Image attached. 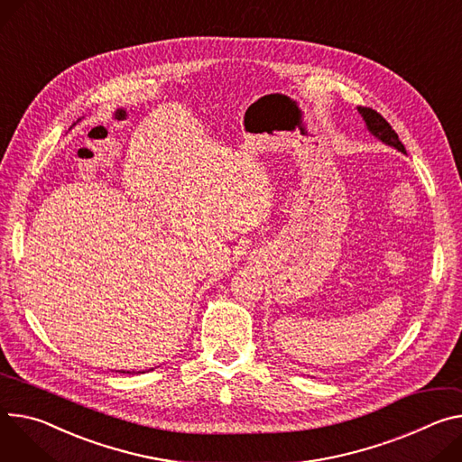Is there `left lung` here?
Here are the masks:
<instances>
[{"label":"left lung","instance_id":"obj_1","mask_svg":"<svg viewBox=\"0 0 462 462\" xmlns=\"http://www.w3.org/2000/svg\"><path fill=\"white\" fill-rule=\"evenodd\" d=\"M357 110H359V114L363 116L368 131H370L374 136H377L382 142H385L387 145H391V147H394V149L405 152V147H403V143L400 142L398 134L394 133V129L391 127L389 121H387L380 112H375V110H372V108H368V106H357Z\"/></svg>","mask_w":462,"mask_h":462}]
</instances>
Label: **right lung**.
Returning <instances> with one entry per match:
<instances>
[{
    "label": "right lung",
    "instance_id": "add662e5",
    "mask_svg": "<svg viewBox=\"0 0 462 462\" xmlns=\"http://www.w3.org/2000/svg\"><path fill=\"white\" fill-rule=\"evenodd\" d=\"M123 374H125V372H123ZM127 374H129V372H127Z\"/></svg>",
    "mask_w": 462,
    "mask_h": 462
}]
</instances>
